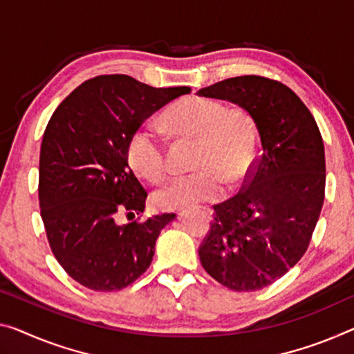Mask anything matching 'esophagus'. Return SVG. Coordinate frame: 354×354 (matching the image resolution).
Here are the masks:
<instances>
[{
    "label": "esophagus",
    "mask_w": 354,
    "mask_h": 354,
    "mask_svg": "<svg viewBox=\"0 0 354 354\" xmlns=\"http://www.w3.org/2000/svg\"><path fill=\"white\" fill-rule=\"evenodd\" d=\"M203 214H204L205 216H210V215H212V210H210V209H204ZM182 215H183V214H182Z\"/></svg>",
    "instance_id": "34e87169"
}]
</instances>
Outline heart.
Returning a JSON list of instances; mask_svg holds the SVG:
<instances>
[{"label":"heart","instance_id":"b5f03b06","mask_svg":"<svg viewBox=\"0 0 354 354\" xmlns=\"http://www.w3.org/2000/svg\"><path fill=\"white\" fill-rule=\"evenodd\" d=\"M165 123L176 136L198 140L192 174L176 176L155 192L162 210L185 212L220 199L225 185L237 188L252 174L261 149L254 118L243 109H227L223 102L189 97L165 113ZM129 166L149 180L166 172V150L158 128L142 123L127 142Z\"/></svg>","mask_w":354,"mask_h":354}]
</instances>
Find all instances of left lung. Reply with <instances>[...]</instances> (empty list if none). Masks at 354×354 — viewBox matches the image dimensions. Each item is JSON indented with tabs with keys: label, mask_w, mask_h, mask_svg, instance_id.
<instances>
[{
	"label": "left lung",
	"mask_w": 354,
	"mask_h": 354,
	"mask_svg": "<svg viewBox=\"0 0 354 354\" xmlns=\"http://www.w3.org/2000/svg\"><path fill=\"white\" fill-rule=\"evenodd\" d=\"M196 95L247 111L261 138L247 187L214 205L201 264L232 291L263 290L299 263L317 226L326 185L322 134L306 104L277 80L241 75Z\"/></svg>",
	"instance_id": "1"
}]
</instances>
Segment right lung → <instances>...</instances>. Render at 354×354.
Returning a JSON list of instances; mask_svg holds the SVG:
<instances>
[{
	"label": "right lung",
	"instance_id": "1",
	"mask_svg": "<svg viewBox=\"0 0 354 354\" xmlns=\"http://www.w3.org/2000/svg\"><path fill=\"white\" fill-rule=\"evenodd\" d=\"M189 86L155 88L123 74L97 75L57 107L39 156V205L62 268L95 291H118L149 269L174 214L120 225L145 209L147 192L127 158L139 124Z\"/></svg>",
	"mask_w": 354,
	"mask_h": 354
}]
</instances>
